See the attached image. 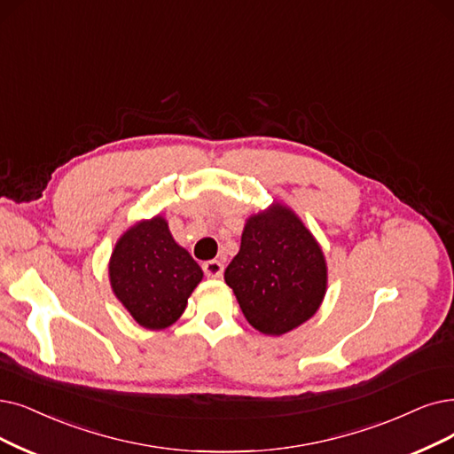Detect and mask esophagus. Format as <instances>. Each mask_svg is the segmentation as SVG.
<instances>
[{
    "label": "esophagus",
    "mask_w": 454,
    "mask_h": 454,
    "mask_svg": "<svg viewBox=\"0 0 454 454\" xmlns=\"http://www.w3.org/2000/svg\"><path fill=\"white\" fill-rule=\"evenodd\" d=\"M203 270H205V274H207L208 278H222V274H223V264H222L220 261H207V262L203 264Z\"/></svg>",
    "instance_id": "34e87169"
}]
</instances>
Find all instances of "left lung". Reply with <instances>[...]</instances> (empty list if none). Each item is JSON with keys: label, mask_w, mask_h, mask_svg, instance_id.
Wrapping results in <instances>:
<instances>
[{"label": "left lung", "mask_w": 454, "mask_h": 454, "mask_svg": "<svg viewBox=\"0 0 454 454\" xmlns=\"http://www.w3.org/2000/svg\"><path fill=\"white\" fill-rule=\"evenodd\" d=\"M240 309L253 328L283 335L320 307L328 268L324 253L300 217L281 203L246 222L239 255L225 270Z\"/></svg>", "instance_id": "obj_1"}]
</instances>
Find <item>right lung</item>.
<instances>
[{
	"label": "right lung",
	"instance_id": "right-lung-1",
	"mask_svg": "<svg viewBox=\"0 0 454 454\" xmlns=\"http://www.w3.org/2000/svg\"><path fill=\"white\" fill-rule=\"evenodd\" d=\"M201 279V266L173 240L161 215L126 231L110 259L115 296L147 330H164L176 322Z\"/></svg>",
	"mask_w": 454,
	"mask_h": 454
}]
</instances>
